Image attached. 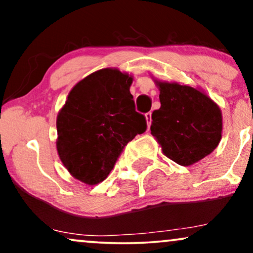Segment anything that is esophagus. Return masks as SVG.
Here are the masks:
<instances>
[{
    "label": "esophagus",
    "mask_w": 253,
    "mask_h": 253,
    "mask_svg": "<svg viewBox=\"0 0 253 253\" xmlns=\"http://www.w3.org/2000/svg\"><path fill=\"white\" fill-rule=\"evenodd\" d=\"M146 120H147L148 128H149L150 125H151V112H148V113H146Z\"/></svg>",
    "instance_id": "esophagus-1"
}]
</instances>
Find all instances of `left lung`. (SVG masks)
<instances>
[{"instance_id": "left-lung-1", "label": "left lung", "mask_w": 253, "mask_h": 253, "mask_svg": "<svg viewBox=\"0 0 253 253\" xmlns=\"http://www.w3.org/2000/svg\"><path fill=\"white\" fill-rule=\"evenodd\" d=\"M161 107L151 114V134L170 160L188 167L217 147L222 133L220 107L200 90L155 81Z\"/></svg>"}]
</instances>
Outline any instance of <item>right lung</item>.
<instances>
[{"label": "right lung", "mask_w": 253, "mask_h": 253, "mask_svg": "<svg viewBox=\"0 0 253 253\" xmlns=\"http://www.w3.org/2000/svg\"><path fill=\"white\" fill-rule=\"evenodd\" d=\"M133 77L100 69L80 81L56 118L60 160L73 177L96 185L109 176L124 148L147 129L129 91Z\"/></svg>", "instance_id": "obj_1"}]
</instances>
